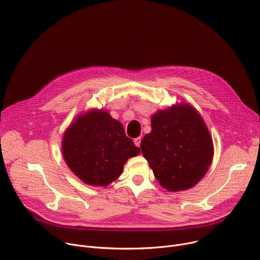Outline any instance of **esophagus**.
<instances>
[{
  "mask_svg": "<svg viewBox=\"0 0 260 260\" xmlns=\"http://www.w3.org/2000/svg\"><path fill=\"white\" fill-rule=\"evenodd\" d=\"M141 138L139 137V138H136L135 140H134V143H135V145L137 146V147H140V145H141Z\"/></svg>",
  "mask_w": 260,
  "mask_h": 260,
  "instance_id": "esophagus-1",
  "label": "esophagus"
}]
</instances>
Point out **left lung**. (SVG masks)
I'll list each match as a JSON object with an SVG mask.
<instances>
[{
	"label": "left lung",
	"instance_id": "obj_1",
	"mask_svg": "<svg viewBox=\"0 0 260 260\" xmlns=\"http://www.w3.org/2000/svg\"><path fill=\"white\" fill-rule=\"evenodd\" d=\"M151 127L141 150L156 180L169 191L193 187L206 175L214 153L203 117L189 104H177L154 114Z\"/></svg>",
	"mask_w": 260,
	"mask_h": 260
}]
</instances>
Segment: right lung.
<instances>
[{
  "label": "right lung",
  "mask_w": 260,
  "mask_h": 260,
  "mask_svg": "<svg viewBox=\"0 0 260 260\" xmlns=\"http://www.w3.org/2000/svg\"><path fill=\"white\" fill-rule=\"evenodd\" d=\"M61 151L70 170L91 186H107L115 181L127 159L141 152L126 137L123 125L98 109L79 115L67 128Z\"/></svg>",
  "instance_id": "obj_1"
}]
</instances>
